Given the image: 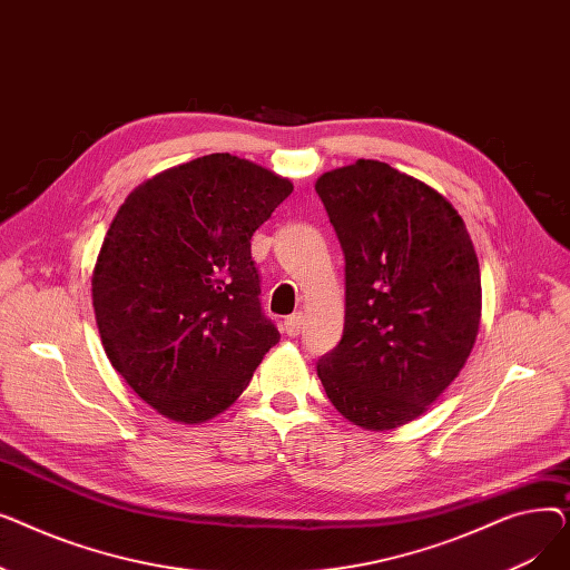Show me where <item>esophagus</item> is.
I'll return each mask as SVG.
<instances>
[{
	"label": "esophagus",
	"instance_id": "esophagus-1",
	"mask_svg": "<svg viewBox=\"0 0 570 570\" xmlns=\"http://www.w3.org/2000/svg\"><path fill=\"white\" fill-rule=\"evenodd\" d=\"M303 327H305V316L297 312V314H291V316H286V321H284V331H286V335L288 337H297L303 333Z\"/></svg>",
	"mask_w": 570,
	"mask_h": 570
}]
</instances>
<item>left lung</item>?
Returning a JSON list of instances; mask_svg holds the SVG:
<instances>
[{
	"mask_svg": "<svg viewBox=\"0 0 570 570\" xmlns=\"http://www.w3.org/2000/svg\"><path fill=\"white\" fill-rule=\"evenodd\" d=\"M344 252L340 344L316 365L327 400L365 430L421 415L455 381L481 325V267L458 209L383 161L316 179Z\"/></svg>",
	"mask_w": 570,
	"mask_h": 570,
	"instance_id": "left-lung-1",
	"label": "left lung"
}]
</instances>
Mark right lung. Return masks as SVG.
<instances>
[{"instance_id": "add662e5", "label": "right lung", "mask_w": 570, "mask_h": 570, "mask_svg": "<svg viewBox=\"0 0 570 570\" xmlns=\"http://www.w3.org/2000/svg\"><path fill=\"white\" fill-rule=\"evenodd\" d=\"M293 191L233 155L134 189L104 237L92 303L110 365L177 423H203L249 385L279 331L261 307L252 235Z\"/></svg>"}]
</instances>
